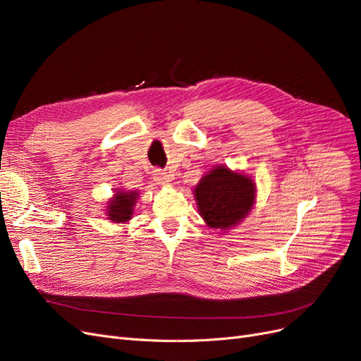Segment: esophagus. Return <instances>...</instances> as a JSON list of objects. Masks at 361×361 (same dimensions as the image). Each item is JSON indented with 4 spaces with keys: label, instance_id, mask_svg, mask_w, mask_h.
I'll return each mask as SVG.
<instances>
[{
    "label": "esophagus",
    "instance_id": "esophagus-1",
    "mask_svg": "<svg viewBox=\"0 0 361 361\" xmlns=\"http://www.w3.org/2000/svg\"><path fill=\"white\" fill-rule=\"evenodd\" d=\"M154 179H155V182L159 183V185H169V183L173 180V178L170 176V174H169L167 171H162V170H159V169L154 170Z\"/></svg>",
    "mask_w": 361,
    "mask_h": 361
}]
</instances>
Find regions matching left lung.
<instances>
[{
  "mask_svg": "<svg viewBox=\"0 0 361 361\" xmlns=\"http://www.w3.org/2000/svg\"><path fill=\"white\" fill-rule=\"evenodd\" d=\"M256 183L248 174L215 166L195 185L192 194L207 227L227 232L241 224L256 203Z\"/></svg>",
  "mask_w": 361,
  "mask_h": 361,
  "instance_id": "left-lung-1",
  "label": "left lung"
}]
</instances>
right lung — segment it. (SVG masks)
<instances>
[{"label": "right lung", "instance_id": "obj_1", "mask_svg": "<svg viewBox=\"0 0 361 361\" xmlns=\"http://www.w3.org/2000/svg\"><path fill=\"white\" fill-rule=\"evenodd\" d=\"M138 195V191H125L122 188H116L114 195L106 202L105 206V215L110 223L128 224V221L133 220Z\"/></svg>", "mask_w": 361, "mask_h": 361}]
</instances>
